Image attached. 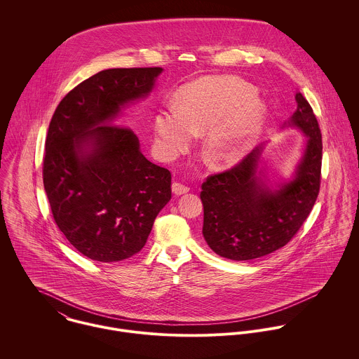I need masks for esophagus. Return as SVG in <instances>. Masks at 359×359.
Returning a JSON list of instances; mask_svg holds the SVG:
<instances>
[{
	"label": "esophagus",
	"instance_id": "34e87169",
	"mask_svg": "<svg viewBox=\"0 0 359 359\" xmlns=\"http://www.w3.org/2000/svg\"><path fill=\"white\" fill-rule=\"evenodd\" d=\"M172 192L180 196V195H184L187 192H189V188L187 185H184L182 182H178V181H174L172 182Z\"/></svg>",
	"mask_w": 359,
	"mask_h": 359
}]
</instances>
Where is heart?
I'll return each instance as SVG.
<instances>
[{"mask_svg":"<svg viewBox=\"0 0 359 359\" xmlns=\"http://www.w3.org/2000/svg\"><path fill=\"white\" fill-rule=\"evenodd\" d=\"M264 117L265 107L249 83L232 76H208L182 87L178 107L156 113L154 134L165 154H175L189 147L194 134L207 131V160L229 164L246 152Z\"/></svg>","mask_w":359,"mask_h":359,"instance_id":"heart-1","label":"heart"}]
</instances>
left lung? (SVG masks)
Instances as JSON below:
<instances>
[{"mask_svg":"<svg viewBox=\"0 0 359 359\" xmlns=\"http://www.w3.org/2000/svg\"><path fill=\"white\" fill-rule=\"evenodd\" d=\"M292 124L308 137L296 177L272 192L257 177L261 148L233 167L211 174L202 184L203 236L218 256L246 261L287 245L303 226L320 188L322 134L313 110L302 93Z\"/></svg>","mask_w":359,"mask_h":359,"instance_id":"1","label":"left lung"}]
</instances>
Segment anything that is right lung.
Masks as SVG:
<instances>
[{
  "instance_id": "1",
  "label": "right lung",
  "mask_w": 359,
  "mask_h": 359,
  "mask_svg": "<svg viewBox=\"0 0 359 359\" xmlns=\"http://www.w3.org/2000/svg\"><path fill=\"white\" fill-rule=\"evenodd\" d=\"M161 70H102L66 94L52 116L44 188L56 225L91 259L116 262L141 252L171 199V172L141 154L133 130L113 124L123 104L151 93ZM87 144L92 149L83 153Z\"/></svg>"
}]
</instances>
